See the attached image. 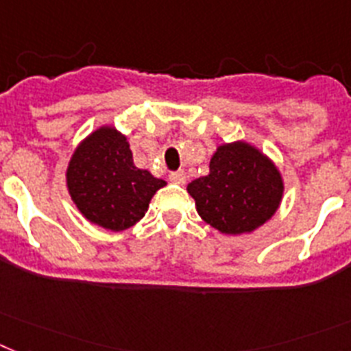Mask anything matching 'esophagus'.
<instances>
[{"label":"esophagus","mask_w":351,"mask_h":351,"mask_svg":"<svg viewBox=\"0 0 351 351\" xmlns=\"http://www.w3.org/2000/svg\"><path fill=\"white\" fill-rule=\"evenodd\" d=\"M169 180L173 184L184 185L185 180H187V175H185V171H173V173H169Z\"/></svg>","instance_id":"34e87169"}]
</instances>
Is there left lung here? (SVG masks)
Returning a JSON list of instances; mask_svg holds the SVG:
<instances>
[{
	"instance_id": "8db88e82",
	"label": "left lung",
	"mask_w": 351,
	"mask_h": 351,
	"mask_svg": "<svg viewBox=\"0 0 351 351\" xmlns=\"http://www.w3.org/2000/svg\"><path fill=\"white\" fill-rule=\"evenodd\" d=\"M284 189L275 162L246 141L219 144L208 175L187 185L199 217L225 235L261 228L280 207Z\"/></svg>"
}]
</instances>
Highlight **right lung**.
Returning <instances> with one entry per match:
<instances>
[{"instance_id": "right-lung-1", "label": "right lung", "mask_w": 351, "mask_h": 351, "mask_svg": "<svg viewBox=\"0 0 351 351\" xmlns=\"http://www.w3.org/2000/svg\"><path fill=\"white\" fill-rule=\"evenodd\" d=\"M66 185L78 212L89 223L123 232L143 219L166 180L135 166L126 135L116 126L101 125L71 155Z\"/></svg>"}]
</instances>
